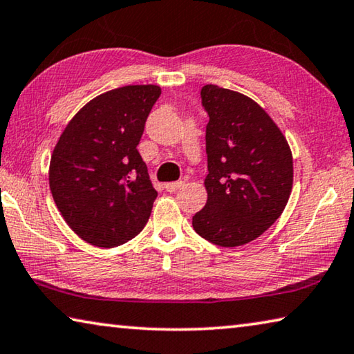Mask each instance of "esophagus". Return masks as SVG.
Wrapping results in <instances>:
<instances>
[{"label": "esophagus", "mask_w": 354, "mask_h": 354, "mask_svg": "<svg viewBox=\"0 0 354 354\" xmlns=\"http://www.w3.org/2000/svg\"><path fill=\"white\" fill-rule=\"evenodd\" d=\"M184 185V181H175V183H167L165 189L167 192H176L178 189H181Z\"/></svg>", "instance_id": "1"}]
</instances>
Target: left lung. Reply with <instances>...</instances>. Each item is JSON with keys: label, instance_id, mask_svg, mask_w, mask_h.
Returning a JSON list of instances; mask_svg holds the SVG:
<instances>
[{"label": "left lung", "instance_id": "obj_1", "mask_svg": "<svg viewBox=\"0 0 354 354\" xmlns=\"http://www.w3.org/2000/svg\"><path fill=\"white\" fill-rule=\"evenodd\" d=\"M206 206L192 218L196 234L218 247H241L263 234L283 214L293 183L286 137L245 95L206 84Z\"/></svg>", "mask_w": 354, "mask_h": 354}]
</instances>
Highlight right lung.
<instances>
[{"label": "right lung", "instance_id": "obj_1", "mask_svg": "<svg viewBox=\"0 0 354 354\" xmlns=\"http://www.w3.org/2000/svg\"><path fill=\"white\" fill-rule=\"evenodd\" d=\"M160 87L113 88L70 120L53 151L50 189L82 241L112 248L143 230L158 196L137 151Z\"/></svg>", "mask_w": 354, "mask_h": 354}]
</instances>
